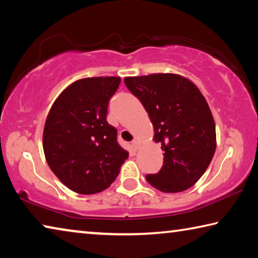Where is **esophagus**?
Returning a JSON list of instances; mask_svg holds the SVG:
<instances>
[{"mask_svg": "<svg viewBox=\"0 0 258 258\" xmlns=\"http://www.w3.org/2000/svg\"><path fill=\"white\" fill-rule=\"evenodd\" d=\"M132 148L133 150H138L140 148V142L138 141V140H133L132 141Z\"/></svg>", "mask_w": 258, "mask_h": 258, "instance_id": "1", "label": "esophagus"}]
</instances>
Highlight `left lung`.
Returning <instances> with one entry per match:
<instances>
[{
    "label": "left lung",
    "mask_w": 258,
    "mask_h": 258,
    "mask_svg": "<svg viewBox=\"0 0 258 258\" xmlns=\"http://www.w3.org/2000/svg\"><path fill=\"white\" fill-rule=\"evenodd\" d=\"M124 83L145 107L164 151L163 167L148 174L147 181L167 194L189 189L206 172L216 149L215 121L204 95L175 74L125 77Z\"/></svg>",
    "instance_id": "obj_1"
}]
</instances>
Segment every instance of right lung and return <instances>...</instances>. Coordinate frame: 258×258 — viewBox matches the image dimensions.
Wrapping results in <instances>:
<instances>
[{"label": "right lung", "instance_id": "1", "mask_svg": "<svg viewBox=\"0 0 258 258\" xmlns=\"http://www.w3.org/2000/svg\"><path fill=\"white\" fill-rule=\"evenodd\" d=\"M119 77L80 80L52 104L43 132V149L51 171L81 195L106 190L118 176L128 152L108 124V103Z\"/></svg>", "mask_w": 258, "mask_h": 258}]
</instances>
